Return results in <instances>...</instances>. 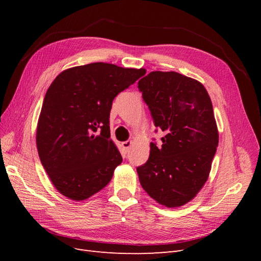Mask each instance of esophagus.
Returning <instances> with one entry per match:
<instances>
[{"label":"esophagus","instance_id":"1","mask_svg":"<svg viewBox=\"0 0 261 261\" xmlns=\"http://www.w3.org/2000/svg\"><path fill=\"white\" fill-rule=\"evenodd\" d=\"M132 145H133V141L132 140H126V141H124V143H122V147L125 150V152L128 151L129 148L132 147Z\"/></svg>","mask_w":261,"mask_h":261}]
</instances>
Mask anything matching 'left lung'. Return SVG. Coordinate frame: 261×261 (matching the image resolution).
<instances>
[{"instance_id": "8db88e82", "label": "left lung", "mask_w": 261, "mask_h": 261, "mask_svg": "<svg viewBox=\"0 0 261 261\" xmlns=\"http://www.w3.org/2000/svg\"><path fill=\"white\" fill-rule=\"evenodd\" d=\"M155 127L165 132L137 168L140 185L167 208L184 206L206 183L219 143L211 99L203 85L176 72L149 73L138 82Z\"/></svg>"}]
</instances>
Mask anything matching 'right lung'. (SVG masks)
<instances>
[{"label":"right lung","mask_w":261,"mask_h":261,"mask_svg":"<svg viewBox=\"0 0 261 261\" xmlns=\"http://www.w3.org/2000/svg\"><path fill=\"white\" fill-rule=\"evenodd\" d=\"M145 74V68L98 62L67 68L55 77L38 118L36 144L61 195L83 201L111 180L123 161L110 138L112 101Z\"/></svg>","instance_id":"obj_1"}]
</instances>
